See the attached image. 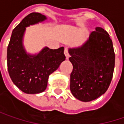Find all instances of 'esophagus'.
Here are the masks:
<instances>
[{
	"mask_svg": "<svg viewBox=\"0 0 124 124\" xmlns=\"http://www.w3.org/2000/svg\"><path fill=\"white\" fill-rule=\"evenodd\" d=\"M64 55H65V56H66V59L67 60H68L69 57V53H68V50H67V48H65L64 49Z\"/></svg>",
	"mask_w": 124,
	"mask_h": 124,
	"instance_id": "34e87169",
	"label": "esophagus"
}]
</instances>
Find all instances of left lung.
Listing matches in <instances>:
<instances>
[{
	"mask_svg": "<svg viewBox=\"0 0 124 124\" xmlns=\"http://www.w3.org/2000/svg\"><path fill=\"white\" fill-rule=\"evenodd\" d=\"M69 53L73 65L70 75L72 95L83 102H90L103 95L112 81L115 64L109 33L96 27L81 46L69 48Z\"/></svg>",
	"mask_w": 124,
	"mask_h": 124,
	"instance_id": "obj_1",
	"label": "left lung"
}]
</instances>
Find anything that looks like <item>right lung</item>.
Wrapping results in <instances>:
<instances>
[{"mask_svg":"<svg viewBox=\"0 0 124 124\" xmlns=\"http://www.w3.org/2000/svg\"><path fill=\"white\" fill-rule=\"evenodd\" d=\"M46 19L45 15L38 12L28 15L13 29L8 46L9 75L14 84L27 94H36L45 91L50 74L57 70L66 58L64 47L55 50L45 47L36 55L26 52L22 43L26 27Z\"/></svg>","mask_w":124,"mask_h":124,"instance_id":"1","label":"right lung"}]
</instances>
